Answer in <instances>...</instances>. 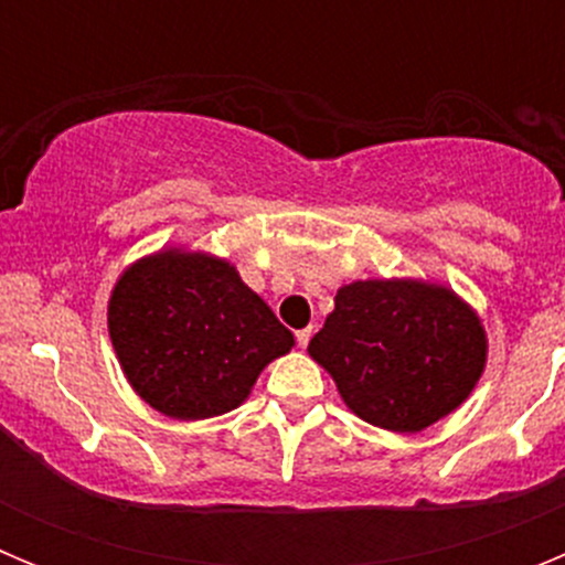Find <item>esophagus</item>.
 Here are the masks:
<instances>
[{
    "instance_id": "34e87169",
    "label": "esophagus",
    "mask_w": 565,
    "mask_h": 565,
    "mask_svg": "<svg viewBox=\"0 0 565 565\" xmlns=\"http://www.w3.org/2000/svg\"><path fill=\"white\" fill-rule=\"evenodd\" d=\"M311 328H302V331H297V344L299 348H308V342H311Z\"/></svg>"
}]
</instances>
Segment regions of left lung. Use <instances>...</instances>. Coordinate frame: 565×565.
<instances>
[{
    "instance_id": "obj_1",
    "label": "left lung",
    "mask_w": 565,
    "mask_h": 565,
    "mask_svg": "<svg viewBox=\"0 0 565 565\" xmlns=\"http://www.w3.org/2000/svg\"><path fill=\"white\" fill-rule=\"evenodd\" d=\"M308 344L362 422L422 433L458 411L487 367L481 317L424 279H356Z\"/></svg>"
}]
</instances>
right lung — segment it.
Instances as JSON below:
<instances>
[{
	"label": "right lung",
	"instance_id": "add662e5",
	"mask_svg": "<svg viewBox=\"0 0 565 565\" xmlns=\"http://www.w3.org/2000/svg\"><path fill=\"white\" fill-rule=\"evenodd\" d=\"M107 326L132 391L178 422L239 407L263 367L294 348L228 259L178 246L124 268Z\"/></svg>",
	"mask_w": 565,
	"mask_h": 565
}]
</instances>
